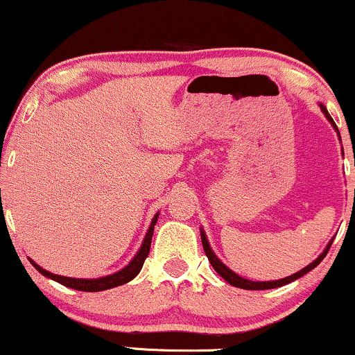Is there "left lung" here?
<instances>
[{
    "label": "left lung",
    "mask_w": 355,
    "mask_h": 355,
    "mask_svg": "<svg viewBox=\"0 0 355 355\" xmlns=\"http://www.w3.org/2000/svg\"><path fill=\"white\" fill-rule=\"evenodd\" d=\"M320 109H322V112L325 114V117L328 119V121L331 122V125L334 127V130H336V132H338L336 123L333 122V119L328 114L327 107L323 106V104H320ZM201 241H202L204 252H206V256L209 259V262H211V266L214 267V270H216L218 275H220L223 279H225V282H228L230 284H232V286L243 288V289H272V288H279V286H283V284L291 283V282H294V279H297V278H301L302 275H306V273L311 272L312 268H315L318 263H320L323 259H325L327 252L329 251V246H331V243H333V239L328 243V246L325 248V251H323L320 256H318L312 263H309L307 267H304L302 270H299L297 273H294V275H291V277H286V278H282V279H275V282H251V279H246V278L236 275V273H234L233 270H230V268L225 266V263L220 262V259H218L216 254H214V251L211 249V244H209L207 238H206V233H204L202 230H201Z\"/></svg>",
    "instance_id": "1"
}]
</instances>
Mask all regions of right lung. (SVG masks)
<instances>
[{
    "instance_id": "add662e5",
    "label": "right lung",
    "mask_w": 355,
    "mask_h": 355,
    "mask_svg": "<svg viewBox=\"0 0 355 355\" xmlns=\"http://www.w3.org/2000/svg\"><path fill=\"white\" fill-rule=\"evenodd\" d=\"M157 218H159V214H156V216H154L151 225H149L146 236H144V239H143L141 248L138 249L137 256H135L132 261H130V263H128L127 267H123L122 270L112 273V275L101 277V278H89V279H87V278L62 277V275H56V273H51V272L44 270V268L40 267L38 263H35L32 259H28V261L32 262V266L37 268V270L42 273V275L51 278V279H54V282L61 283V284H64V286H67V288L78 289V291L96 293V291H104V289H111V288L121 286V284H125V283L130 282V279H133L135 277L138 275L139 270H141V267H143V263H144V259L148 257L149 248H151L154 225H156Z\"/></svg>"
}]
</instances>
